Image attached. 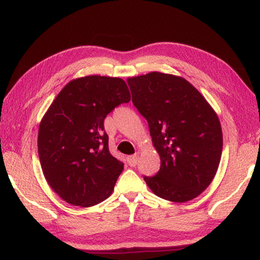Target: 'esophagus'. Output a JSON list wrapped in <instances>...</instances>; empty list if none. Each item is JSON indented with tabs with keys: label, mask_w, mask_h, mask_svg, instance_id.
<instances>
[{
	"label": "esophagus",
	"mask_w": 260,
	"mask_h": 260,
	"mask_svg": "<svg viewBox=\"0 0 260 260\" xmlns=\"http://www.w3.org/2000/svg\"><path fill=\"white\" fill-rule=\"evenodd\" d=\"M138 160H139L138 155H133V156L127 157V162H128V165L132 166V167H134L136 164H138Z\"/></svg>",
	"instance_id": "34e87169"
}]
</instances>
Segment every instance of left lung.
Returning a JSON list of instances; mask_svg holds the SVG:
<instances>
[{"label":"left lung","mask_w":260,"mask_h":260,"mask_svg":"<svg viewBox=\"0 0 260 260\" xmlns=\"http://www.w3.org/2000/svg\"><path fill=\"white\" fill-rule=\"evenodd\" d=\"M127 83L160 157L159 171L144 181L160 199L175 203L193 200L212 182L221 158L217 113L181 77L150 72L128 78Z\"/></svg>","instance_id":"8db88e82"}]
</instances>
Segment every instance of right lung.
I'll return each mask as SVG.
<instances>
[{
	"instance_id": "right-lung-1",
	"label": "right lung",
	"mask_w": 260,
	"mask_h": 260,
	"mask_svg": "<svg viewBox=\"0 0 260 260\" xmlns=\"http://www.w3.org/2000/svg\"><path fill=\"white\" fill-rule=\"evenodd\" d=\"M129 101L122 79L88 76L70 81L43 116L38 135L42 172L69 204L88 208L112 193L124 164L109 151L104 119Z\"/></svg>"
}]
</instances>
